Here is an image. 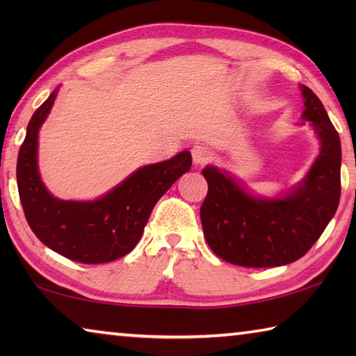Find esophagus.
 Instances as JSON below:
<instances>
[{"instance_id":"obj_1","label":"esophagus","mask_w":356,"mask_h":356,"mask_svg":"<svg viewBox=\"0 0 356 356\" xmlns=\"http://www.w3.org/2000/svg\"><path fill=\"white\" fill-rule=\"evenodd\" d=\"M191 156H193V161H195V165H204L210 160L212 154H210V150L206 146H202V144H196V146H193L191 149Z\"/></svg>"}]
</instances>
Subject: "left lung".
Here are the masks:
<instances>
[{"mask_svg": "<svg viewBox=\"0 0 356 356\" xmlns=\"http://www.w3.org/2000/svg\"><path fill=\"white\" fill-rule=\"evenodd\" d=\"M303 119L321 138V152L306 177L278 200L248 195L229 174L206 166L201 206L204 237L216 256L240 267H280L311 250L336 213L341 197V141L327 111L308 86Z\"/></svg>", "mask_w": 356, "mask_h": 356, "instance_id": "left-lung-1", "label": "left lung"}]
</instances>
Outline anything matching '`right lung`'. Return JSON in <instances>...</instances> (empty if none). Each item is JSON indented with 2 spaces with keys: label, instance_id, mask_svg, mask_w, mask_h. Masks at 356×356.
I'll list each match as a JSON object with an SVG mask.
<instances>
[{
  "label": "right lung",
  "instance_id": "right-lung-1",
  "mask_svg": "<svg viewBox=\"0 0 356 356\" xmlns=\"http://www.w3.org/2000/svg\"><path fill=\"white\" fill-rule=\"evenodd\" d=\"M53 91L29 120L17 160V185L29 227L58 254L81 264L116 261L135 248L154 206L190 170L191 154H177L161 163L143 166L95 201L53 197L38 171V134L50 113Z\"/></svg>",
  "mask_w": 356,
  "mask_h": 356
}]
</instances>
